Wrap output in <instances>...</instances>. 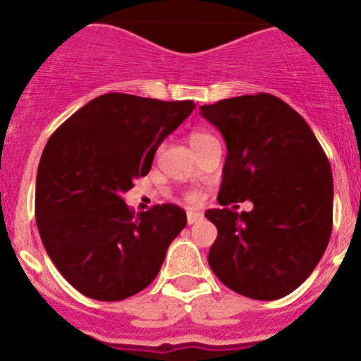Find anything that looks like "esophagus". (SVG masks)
<instances>
[{"label":"esophagus","mask_w":361,"mask_h":361,"mask_svg":"<svg viewBox=\"0 0 361 361\" xmlns=\"http://www.w3.org/2000/svg\"><path fill=\"white\" fill-rule=\"evenodd\" d=\"M204 219L202 213L199 212H188V224H197V222H200V220Z\"/></svg>","instance_id":"1"}]
</instances>
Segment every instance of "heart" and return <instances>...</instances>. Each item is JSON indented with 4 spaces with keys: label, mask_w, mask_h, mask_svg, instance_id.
Returning a JSON list of instances; mask_svg holds the SVG:
<instances>
[{
    "label": "heart",
    "mask_w": 361,
    "mask_h": 361,
    "mask_svg": "<svg viewBox=\"0 0 361 361\" xmlns=\"http://www.w3.org/2000/svg\"><path fill=\"white\" fill-rule=\"evenodd\" d=\"M212 137L213 135H209L208 132H200V130H197V132H191L190 145L195 146V145H199V142L208 141V139H212ZM186 199H188V202L195 204V202H199V200H200V195H199V193H188Z\"/></svg>",
    "instance_id": "obj_1"
}]
</instances>
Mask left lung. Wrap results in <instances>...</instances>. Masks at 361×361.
<instances>
[{"instance_id": "1", "label": "left lung", "mask_w": 361, "mask_h": 361, "mask_svg": "<svg viewBox=\"0 0 361 361\" xmlns=\"http://www.w3.org/2000/svg\"><path fill=\"white\" fill-rule=\"evenodd\" d=\"M226 141L220 206L208 209L216 240L209 267L231 291L276 300L295 291L320 262L333 229V171L304 117L271 94L200 106ZM238 208V206H233Z\"/></svg>"}]
</instances>
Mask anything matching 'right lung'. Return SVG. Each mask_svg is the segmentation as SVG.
<instances>
[{
  "instance_id": "add662e5",
  "label": "right lung",
  "mask_w": 361,
  "mask_h": 361,
  "mask_svg": "<svg viewBox=\"0 0 361 361\" xmlns=\"http://www.w3.org/2000/svg\"><path fill=\"white\" fill-rule=\"evenodd\" d=\"M193 108V101L99 95L44 146L37 229L59 273L88 298L117 302L148 288L186 226L175 204L135 213L123 193L148 173L159 145Z\"/></svg>"
}]
</instances>
